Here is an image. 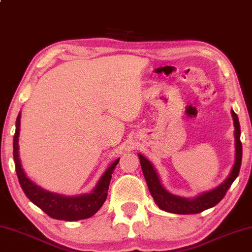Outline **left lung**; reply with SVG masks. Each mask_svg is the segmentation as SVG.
I'll return each instance as SVG.
<instances>
[{"instance_id":"8db88e82","label":"left lung","mask_w":252,"mask_h":252,"mask_svg":"<svg viewBox=\"0 0 252 252\" xmlns=\"http://www.w3.org/2000/svg\"><path fill=\"white\" fill-rule=\"evenodd\" d=\"M231 115L233 118L234 125V138H236V159L232 170H231L229 176L221 183L219 187L211 189V191L205 192L203 194L194 197V199H185V197L176 196L171 194L163 188L160 183L159 177L156 173L155 168L150 160L144 158L142 154H138L139 160H141V166L143 170L144 177H145L148 189H150L152 196L155 203L158 205L159 209L166 212L176 213V214H194L201 213L204 210L213 208L219 202L223 199L225 193L230 189L231 184L237 179L240 171L241 160H242V144L240 141V124L237 114L231 110Z\"/></svg>"}]
</instances>
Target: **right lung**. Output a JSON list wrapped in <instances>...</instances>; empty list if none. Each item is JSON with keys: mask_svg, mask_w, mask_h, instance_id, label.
<instances>
[{"mask_svg": "<svg viewBox=\"0 0 252 252\" xmlns=\"http://www.w3.org/2000/svg\"><path fill=\"white\" fill-rule=\"evenodd\" d=\"M20 118L21 114L18 115L15 123V134L13 138V158L15 163V171L19 182L23 192L30 199L32 203L39 207L49 217L57 220L77 221L87 219L93 217L99 209L102 207L108 194V188L111 174L119 162V158L107 168L104 174L99 179L98 183L92 192L88 194L78 196H64L57 193L49 192L33 183L24 173L21 160L19 158V135H20Z\"/></svg>", "mask_w": 252, "mask_h": 252, "instance_id": "1", "label": "right lung"}]
</instances>
